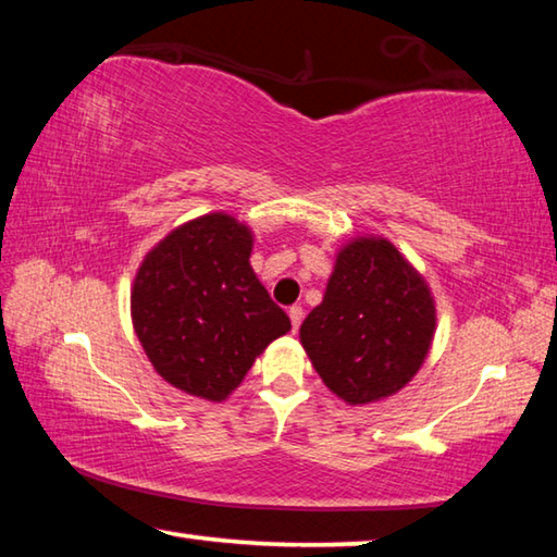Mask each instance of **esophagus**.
<instances>
[{
    "instance_id": "1",
    "label": "esophagus",
    "mask_w": 557,
    "mask_h": 557,
    "mask_svg": "<svg viewBox=\"0 0 557 557\" xmlns=\"http://www.w3.org/2000/svg\"><path fill=\"white\" fill-rule=\"evenodd\" d=\"M301 317H305V312H301V307H289V322H292V329H299V324H301Z\"/></svg>"
}]
</instances>
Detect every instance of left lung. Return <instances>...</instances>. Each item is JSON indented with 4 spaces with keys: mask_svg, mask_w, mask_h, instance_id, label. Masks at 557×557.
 <instances>
[{
    "mask_svg": "<svg viewBox=\"0 0 557 557\" xmlns=\"http://www.w3.org/2000/svg\"><path fill=\"white\" fill-rule=\"evenodd\" d=\"M437 329L425 277L383 235H356L336 252L322 305L299 342L336 398L369 405L391 398L425 363Z\"/></svg>",
    "mask_w": 557,
    "mask_h": 557,
    "instance_id": "left-lung-1",
    "label": "left lung"
}]
</instances>
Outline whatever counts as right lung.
Wrapping results in <instances>:
<instances>
[{
	"instance_id": "add662e5",
	"label": "right lung",
	"mask_w": 557,
	"mask_h": 557,
	"mask_svg": "<svg viewBox=\"0 0 557 557\" xmlns=\"http://www.w3.org/2000/svg\"><path fill=\"white\" fill-rule=\"evenodd\" d=\"M252 240L231 213L199 215L166 233L132 282V326L149 363L194 398L223 403L292 329L250 265Z\"/></svg>"
}]
</instances>
